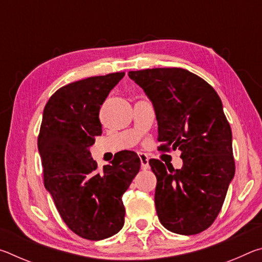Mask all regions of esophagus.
Returning <instances> with one entry per match:
<instances>
[{"label": "esophagus", "mask_w": 262, "mask_h": 262, "mask_svg": "<svg viewBox=\"0 0 262 262\" xmlns=\"http://www.w3.org/2000/svg\"><path fill=\"white\" fill-rule=\"evenodd\" d=\"M139 157H140L142 170H148V168H150V166H149V157L147 156V155L141 152V154H139Z\"/></svg>", "instance_id": "esophagus-1"}]
</instances>
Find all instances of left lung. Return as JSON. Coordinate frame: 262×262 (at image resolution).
<instances>
[{"label": "left lung", "instance_id": "1", "mask_svg": "<svg viewBox=\"0 0 262 262\" xmlns=\"http://www.w3.org/2000/svg\"><path fill=\"white\" fill-rule=\"evenodd\" d=\"M151 99L158 121V150L179 149L183 167L159 159L149 164L157 178L155 205L168 231L190 236L214 223L234 176L231 127L210 84L183 68L128 73Z\"/></svg>", "mask_w": 262, "mask_h": 262}]
</instances>
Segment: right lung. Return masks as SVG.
Here are the masks:
<instances>
[{
    "mask_svg": "<svg viewBox=\"0 0 262 262\" xmlns=\"http://www.w3.org/2000/svg\"><path fill=\"white\" fill-rule=\"evenodd\" d=\"M123 76V72L112 73L69 83L43 108L38 135L43 185L67 227L89 241L120 231L125 223L121 198L140 171L134 151H120L101 170L89 151L103 133L101 105Z\"/></svg>",
    "mask_w": 262,
    "mask_h": 262,
    "instance_id": "obj_1",
    "label": "right lung"
}]
</instances>
